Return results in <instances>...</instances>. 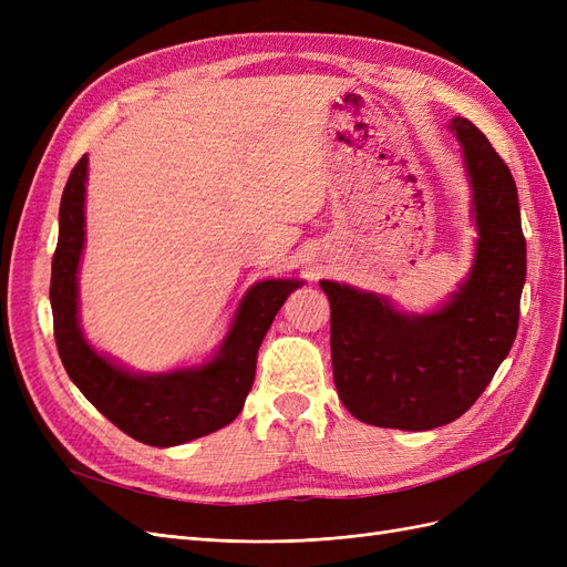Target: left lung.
Returning <instances> with one entry per match:
<instances>
[{
	"mask_svg": "<svg viewBox=\"0 0 567 567\" xmlns=\"http://www.w3.org/2000/svg\"><path fill=\"white\" fill-rule=\"evenodd\" d=\"M477 227L468 279L431 315H404L388 298L319 281L331 302L338 398L359 421L433 431L475 404L518 331L527 274L518 188L471 120L454 117Z\"/></svg>",
	"mask_w": 567,
	"mask_h": 567,
	"instance_id": "left-lung-1",
	"label": "left lung"
}]
</instances>
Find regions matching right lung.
Listing matches in <instances>:
<instances>
[{"instance_id":"right-lung-1","label":"right lung","mask_w":567,"mask_h":567,"mask_svg":"<svg viewBox=\"0 0 567 567\" xmlns=\"http://www.w3.org/2000/svg\"><path fill=\"white\" fill-rule=\"evenodd\" d=\"M84 182L87 156L73 167L59 210V244L51 260L49 300L61 362L101 414L151 447H175L229 425L255 381L257 350L286 298L302 281L267 279L238 305L219 352L200 367L167 373H132L99 354L80 329L78 269L84 248Z\"/></svg>"}]
</instances>
